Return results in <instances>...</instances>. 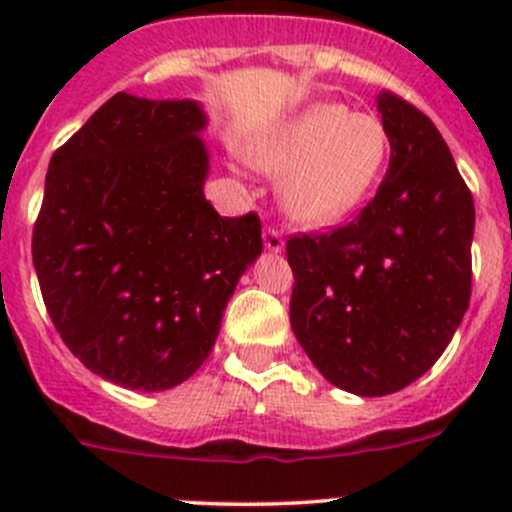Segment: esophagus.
Masks as SVG:
<instances>
[{"mask_svg": "<svg viewBox=\"0 0 512 512\" xmlns=\"http://www.w3.org/2000/svg\"><path fill=\"white\" fill-rule=\"evenodd\" d=\"M262 240H265V250L267 252H282V250H285V240H282L280 232L272 230V227H267V230L262 232Z\"/></svg>", "mask_w": 512, "mask_h": 512, "instance_id": "1", "label": "esophagus"}]
</instances>
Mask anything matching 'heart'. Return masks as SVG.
<instances>
[{"label": "heart", "mask_w": 512, "mask_h": 512, "mask_svg": "<svg viewBox=\"0 0 512 512\" xmlns=\"http://www.w3.org/2000/svg\"><path fill=\"white\" fill-rule=\"evenodd\" d=\"M389 133L344 103H309L247 143V160L280 178V205L294 225L332 227L361 208L384 173Z\"/></svg>", "instance_id": "obj_1"}]
</instances>
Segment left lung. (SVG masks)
Instances as JSON below:
<instances>
[{
	"label": "left lung",
	"instance_id": "1",
	"mask_svg": "<svg viewBox=\"0 0 512 512\" xmlns=\"http://www.w3.org/2000/svg\"><path fill=\"white\" fill-rule=\"evenodd\" d=\"M376 108L391 158L374 200L339 230L287 242L294 337L356 396L414 384L471 302V190L431 118L389 91Z\"/></svg>",
	"mask_w": 512,
	"mask_h": 512
}]
</instances>
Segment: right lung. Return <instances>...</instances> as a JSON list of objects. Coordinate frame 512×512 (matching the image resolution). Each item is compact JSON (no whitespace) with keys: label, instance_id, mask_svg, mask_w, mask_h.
<instances>
[{"label":"right lung","instance_id":"right-lung-1","mask_svg":"<svg viewBox=\"0 0 512 512\" xmlns=\"http://www.w3.org/2000/svg\"><path fill=\"white\" fill-rule=\"evenodd\" d=\"M208 113L121 91L54 153L32 257L49 317L86 369L123 389L188 381L262 255L255 213L205 200Z\"/></svg>","mask_w":512,"mask_h":512}]
</instances>
